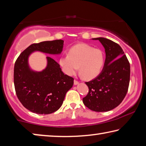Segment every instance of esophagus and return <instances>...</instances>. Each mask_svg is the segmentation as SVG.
<instances>
[{
    "instance_id": "esophagus-1",
    "label": "esophagus",
    "mask_w": 146,
    "mask_h": 146,
    "mask_svg": "<svg viewBox=\"0 0 146 146\" xmlns=\"http://www.w3.org/2000/svg\"><path fill=\"white\" fill-rule=\"evenodd\" d=\"M78 83H79V82L78 81V80H74V84L75 85H77Z\"/></svg>"
}]
</instances>
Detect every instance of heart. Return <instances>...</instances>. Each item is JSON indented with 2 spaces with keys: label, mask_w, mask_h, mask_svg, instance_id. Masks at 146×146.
Masks as SVG:
<instances>
[{
  "label": "heart",
  "mask_w": 146,
  "mask_h": 146,
  "mask_svg": "<svg viewBox=\"0 0 146 146\" xmlns=\"http://www.w3.org/2000/svg\"><path fill=\"white\" fill-rule=\"evenodd\" d=\"M62 71L68 75H74L79 68L82 78L92 80L96 78L102 71L105 64V55L100 49L85 43L73 46L68 54L59 60Z\"/></svg>",
  "instance_id": "1"
}]
</instances>
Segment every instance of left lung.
I'll return each mask as SVG.
<instances>
[{"label": "left lung", "instance_id": "obj_1", "mask_svg": "<svg viewBox=\"0 0 146 146\" xmlns=\"http://www.w3.org/2000/svg\"><path fill=\"white\" fill-rule=\"evenodd\" d=\"M99 40L105 49L103 69L94 80L86 82L89 88L82 99L84 105L95 112H107L117 107L127 93L130 80V64L121 47L104 38Z\"/></svg>", "mask_w": 146, "mask_h": 146}]
</instances>
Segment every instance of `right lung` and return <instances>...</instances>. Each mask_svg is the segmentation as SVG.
<instances>
[{
    "mask_svg": "<svg viewBox=\"0 0 146 146\" xmlns=\"http://www.w3.org/2000/svg\"><path fill=\"white\" fill-rule=\"evenodd\" d=\"M64 41L56 40L33 43L16 60L13 72L15 93L27 109L38 114H49L60 108L65 96L73 85L74 78L65 75L60 65L47 56V66L41 72L31 71L28 58L33 51L60 54Z\"/></svg>",
    "mask_w": 146,
    "mask_h": 146,
    "instance_id": "obj_1",
    "label": "right lung"
}]
</instances>
